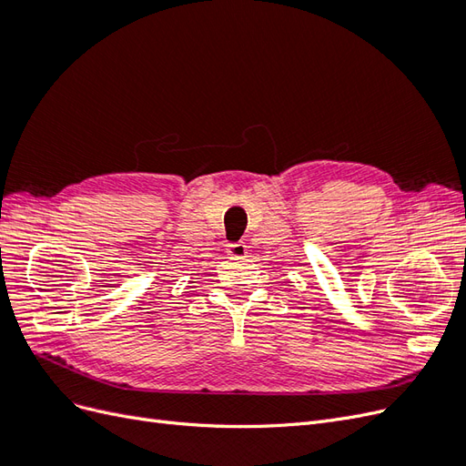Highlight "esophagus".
<instances>
[{"mask_svg": "<svg viewBox=\"0 0 466 466\" xmlns=\"http://www.w3.org/2000/svg\"><path fill=\"white\" fill-rule=\"evenodd\" d=\"M228 252H229V257H233V258H247L248 257V247L243 241L241 243H231Z\"/></svg>", "mask_w": 466, "mask_h": 466, "instance_id": "34e87169", "label": "esophagus"}]
</instances>
